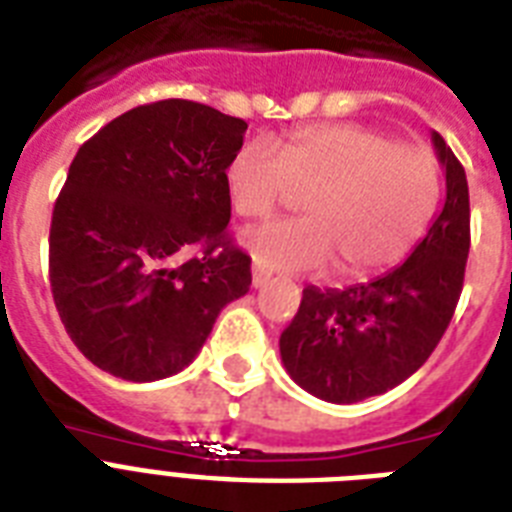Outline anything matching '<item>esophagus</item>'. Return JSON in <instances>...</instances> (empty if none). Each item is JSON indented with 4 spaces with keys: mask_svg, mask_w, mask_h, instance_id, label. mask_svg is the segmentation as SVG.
<instances>
[{
    "mask_svg": "<svg viewBox=\"0 0 512 512\" xmlns=\"http://www.w3.org/2000/svg\"><path fill=\"white\" fill-rule=\"evenodd\" d=\"M268 281H271V271H268V268H263L260 263L252 265V287L260 289V287H265Z\"/></svg>",
    "mask_w": 512,
    "mask_h": 512,
    "instance_id": "esophagus-1",
    "label": "esophagus"
}]
</instances>
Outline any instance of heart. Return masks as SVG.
Instances as JSON below:
<instances>
[{"mask_svg": "<svg viewBox=\"0 0 512 512\" xmlns=\"http://www.w3.org/2000/svg\"><path fill=\"white\" fill-rule=\"evenodd\" d=\"M225 191L236 215L265 217L305 196L308 217L241 233L271 271H321L345 279L393 268L428 233L438 201L436 156L361 124H313L276 146L255 138L233 154Z\"/></svg>", "mask_w": 512, "mask_h": 512, "instance_id": "obj_1", "label": "heart"}]
</instances>
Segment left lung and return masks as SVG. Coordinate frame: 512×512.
Instances as JSON below:
<instances>
[{
    "label": "left lung",
    "instance_id": "8db88e82",
    "mask_svg": "<svg viewBox=\"0 0 512 512\" xmlns=\"http://www.w3.org/2000/svg\"><path fill=\"white\" fill-rule=\"evenodd\" d=\"M446 170L444 207L393 271L345 289L305 287L300 311L281 332L284 369L311 396L356 404L412 377L454 316L470 252L468 177L433 132Z\"/></svg>",
    "mask_w": 512,
    "mask_h": 512
}]
</instances>
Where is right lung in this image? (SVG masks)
Returning <instances> with one entry per match:
<instances>
[{"mask_svg": "<svg viewBox=\"0 0 512 512\" xmlns=\"http://www.w3.org/2000/svg\"><path fill=\"white\" fill-rule=\"evenodd\" d=\"M244 132V119L170 98L116 116L76 151L52 209L50 284L98 369L130 382L183 372L249 292L252 260L225 233V170Z\"/></svg>", "mask_w": 512, "mask_h": 512, "instance_id": "1", "label": "right lung"}]
</instances>
